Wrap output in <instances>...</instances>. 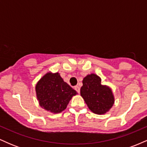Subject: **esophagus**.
Instances as JSON below:
<instances>
[{
	"label": "esophagus",
	"mask_w": 147,
	"mask_h": 147,
	"mask_svg": "<svg viewBox=\"0 0 147 147\" xmlns=\"http://www.w3.org/2000/svg\"><path fill=\"white\" fill-rule=\"evenodd\" d=\"M75 90L79 93V92H80V88H79L78 86H75Z\"/></svg>",
	"instance_id": "1"
}]
</instances>
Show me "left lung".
<instances>
[{"label":"left lung","instance_id":"left-lung-1","mask_svg":"<svg viewBox=\"0 0 147 147\" xmlns=\"http://www.w3.org/2000/svg\"><path fill=\"white\" fill-rule=\"evenodd\" d=\"M82 82L80 93L89 109L98 115L110 110L114 104L113 95L110 88L102 85L100 77L91 74L84 77Z\"/></svg>","mask_w":147,"mask_h":147}]
</instances>
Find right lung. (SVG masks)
I'll return each mask as SVG.
<instances>
[{
    "instance_id": "obj_1",
    "label": "right lung",
    "mask_w": 147,
    "mask_h": 147,
    "mask_svg": "<svg viewBox=\"0 0 147 147\" xmlns=\"http://www.w3.org/2000/svg\"><path fill=\"white\" fill-rule=\"evenodd\" d=\"M36 92L40 106L54 113L65 110L72 96L77 94L58 72L43 76L36 84Z\"/></svg>"
}]
</instances>
